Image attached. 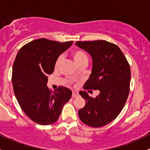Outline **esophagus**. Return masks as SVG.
I'll return each instance as SVG.
<instances>
[{"label":"esophagus","mask_w":150,"mask_h":150,"mask_svg":"<svg viewBox=\"0 0 150 150\" xmlns=\"http://www.w3.org/2000/svg\"><path fill=\"white\" fill-rule=\"evenodd\" d=\"M72 97L73 98H75V97H77V96H78V92H76V91H72Z\"/></svg>","instance_id":"34e87169"}]
</instances>
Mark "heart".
Returning a JSON list of instances; mask_svg holds the SVG:
<instances>
[{"label":"heart","mask_w":150,"mask_h":150,"mask_svg":"<svg viewBox=\"0 0 150 150\" xmlns=\"http://www.w3.org/2000/svg\"><path fill=\"white\" fill-rule=\"evenodd\" d=\"M72 57H73L74 60H75V62L77 63V64H80L81 63L83 62H88V57L87 54L83 51V50L81 49H76L75 51H72ZM62 58L61 57H58L57 59L56 60L55 62V68H57L59 65L60 62H61Z\"/></svg>","instance_id":"1"}]
</instances>
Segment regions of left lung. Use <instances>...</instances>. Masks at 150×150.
Wrapping results in <instances>:
<instances>
[{"mask_svg": "<svg viewBox=\"0 0 150 150\" xmlns=\"http://www.w3.org/2000/svg\"><path fill=\"white\" fill-rule=\"evenodd\" d=\"M75 44L91 54L93 67L85 90H99L96 98L84 91L79 93L86 105L78 111L86 125L99 128L107 125L123 109L130 91L131 69L125 55L117 45L106 40L77 41Z\"/></svg>", "mask_w": 150, "mask_h": 150, "instance_id": "left-lung-1", "label": "left lung"}]
</instances>
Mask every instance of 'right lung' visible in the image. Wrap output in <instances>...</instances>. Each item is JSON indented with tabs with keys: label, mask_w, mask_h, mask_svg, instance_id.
Listing matches in <instances>:
<instances>
[{
	"label": "right lung",
	"mask_w": 150,
	"mask_h": 150,
	"mask_svg": "<svg viewBox=\"0 0 150 150\" xmlns=\"http://www.w3.org/2000/svg\"><path fill=\"white\" fill-rule=\"evenodd\" d=\"M72 43L40 38L25 44L17 53L12 68L13 91L24 112L36 123L57 122L63 106L70 99L69 89L59 86L52 91L46 84L56 60Z\"/></svg>",
	"instance_id": "right-lung-1"
}]
</instances>
